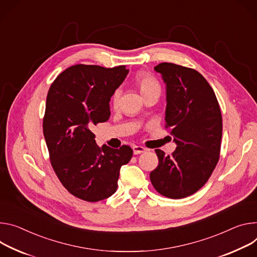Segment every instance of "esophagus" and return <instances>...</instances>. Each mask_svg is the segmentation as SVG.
<instances>
[{
    "label": "esophagus",
    "instance_id": "esophagus-1",
    "mask_svg": "<svg viewBox=\"0 0 257 257\" xmlns=\"http://www.w3.org/2000/svg\"><path fill=\"white\" fill-rule=\"evenodd\" d=\"M147 152V149L144 147H139V146H134L133 147V154L134 155H139V154H143Z\"/></svg>",
    "mask_w": 257,
    "mask_h": 257
}]
</instances>
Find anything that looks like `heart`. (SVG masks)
<instances>
[{
	"mask_svg": "<svg viewBox=\"0 0 257 257\" xmlns=\"http://www.w3.org/2000/svg\"><path fill=\"white\" fill-rule=\"evenodd\" d=\"M137 84L139 86V89H141V92L143 95L149 94V93H152L154 91H160V89H161L159 82L150 74H142L141 76H138ZM120 96H121V89L118 88L116 90H114L112 97H111L113 106L118 105Z\"/></svg>",
	"mask_w": 257,
	"mask_h": 257,
	"instance_id": "heart-1",
	"label": "heart"
}]
</instances>
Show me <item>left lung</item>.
Masks as SVG:
<instances>
[{"mask_svg": "<svg viewBox=\"0 0 257 257\" xmlns=\"http://www.w3.org/2000/svg\"><path fill=\"white\" fill-rule=\"evenodd\" d=\"M155 71L166 86V127L177 147L171 156L155 150L159 165L150 177L158 193L181 199L199 191L217 164L221 112L213 89L195 69L162 62Z\"/></svg>", "mask_w": 257, "mask_h": 257, "instance_id": "8db88e82", "label": "left lung"}]
</instances>
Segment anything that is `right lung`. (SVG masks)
<instances>
[{"label": "right lung", "instance_id": "right-lung-1", "mask_svg": "<svg viewBox=\"0 0 257 257\" xmlns=\"http://www.w3.org/2000/svg\"><path fill=\"white\" fill-rule=\"evenodd\" d=\"M128 73L125 65L77 64L62 72L49 89L43 131L51 165L64 188L84 201L114 194L120 169L132 158L128 146L98 147L91 131L109 119L110 97Z\"/></svg>", "mask_w": 257, "mask_h": 257}]
</instances>
